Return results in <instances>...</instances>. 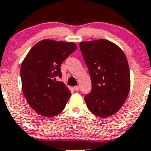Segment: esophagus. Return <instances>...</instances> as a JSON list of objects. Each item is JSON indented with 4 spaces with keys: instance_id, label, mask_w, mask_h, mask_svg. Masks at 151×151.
Instances as JSON below:
<instances>
[{
    "instance_id": "esophagus-1",
    "label": "esophagus",
    "mask_w": 151,
    "mask_h": 151,
    "mask_svg": "<svg viewBox=\"0 0 151 151\" xmlns=\"http://www.w3.org/2000/svg\"><path fill=\"white\" fill-rule=\"evenodd\" d=\"M74 90H75L76 91H79V86H76L74 87Z\"/></svg>"
}]
</instances>
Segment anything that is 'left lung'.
I'll return each mask as SVG.
<instances>
[{"label": "left lung", "mask_w": 151, "mask_h": 151, "mask_svg": "<svg viewBox=\"0 0 151 151\" xmlns=\"http://www.w3.org/2000/svg\"><path fill=\"white\" fill-rule=\"evenodd\" d=\"M80 49L91 80V91L84 97L91 112L101 118L117 112L130 88L127 60L120 48L106 40L83 42Z\"/></svg>", "instance_id": "left-lung-1"}]
</instances>
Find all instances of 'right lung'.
<instances>
[{
	"instance_id": "obj_1",
	"label": "right lung",
	"mask_w": 151,
	"mask_h": 151,
	"mask_svg": "<svg viewBox=\"0 0 151 151\" xmlns=\"http://www.w3.org/2000/svg\"><path fill=\"white\" fill-rule=\"evenodd\" d=\"M77 49L76 44L44 40L37 43L21 66L22 91L37 114L52 117L64 109L71 93L64 83L60 65Z\"/></svg>"
}]
</instances>
